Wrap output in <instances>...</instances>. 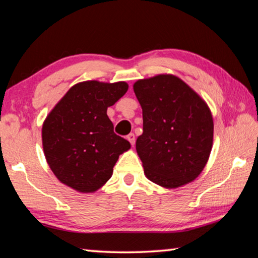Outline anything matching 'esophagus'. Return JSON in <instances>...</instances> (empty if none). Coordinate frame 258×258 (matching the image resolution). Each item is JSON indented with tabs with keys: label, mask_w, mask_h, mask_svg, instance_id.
<instances>
[{
	"label": "esophagus",
	"mask_w": 258,
	"mask_h": 258,
	"mask_svg": "<svg viewBox=\"0 0 258 258\" xmlns=\"http://www.w3.org/2000/svg\"><path fill=\"white\" fill-rule=\"evenodd\" d=\"M127 140L131 142V145L134 146V143H135V135L133 133H130L127 135Z\"/></svg>",
	"instance_id": "1"
}]
</instances>
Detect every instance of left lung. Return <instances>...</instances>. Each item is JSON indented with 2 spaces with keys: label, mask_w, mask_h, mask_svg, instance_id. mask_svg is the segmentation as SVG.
Returning a JSON list of instances; mask_svg holds the SVG:
<instances>
[{
  "label": "left lung",
  "mask_w": 258,
  "mask_h": 258,
  "mask_svg": "<svg viewBox=\"0 0 258 258\" xmlns=\"http://www.w3.org/2000/svg\"><path fill=\"white\" fill-rule=\"evenodd\" d=\"M133 90L142 108L137 151L146 176L168 189L194 181L213 146L214 123L206 102L173 75L140 80Z\"/></svg>",
  "instance_id": "8db88e82"
}]
</instances>
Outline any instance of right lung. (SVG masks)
I'll return each mask as SVG.
<instances>
[{"instance_id": "add662e5", "label": "right lung", "mask_w": 258, "mask_h": 258, "mask_svg": "<svg viewBox=\"0 0 258 258\" xmlns=\"http://www.w3.org/2000/svg\"><path fill=\"white\" fill-rule=\"evenodd\" d=\"M127 90L125 82L78 83L47 115L42 128L43 149L63 184L94 192L111 177L119 155L131 145L113 132L107 109Z\"/></svg>"}]
</instances>
